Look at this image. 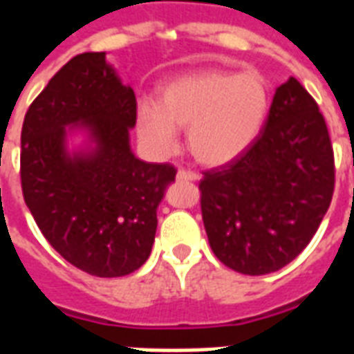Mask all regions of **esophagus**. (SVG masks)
Instances as JSON below:
<instances>
[{
    "label": "esophagus",
    "mask_w": 354,
    "mask_h": 354,
    "mask_svg": "<svg viewBox=\"0 0 354 354\" xmlns=\"http://www.w3.org/2000/svg\"><path fill=\"white\" fill-rule=\"evenodd\" d=\"M198 174L193 171H185V169H180V171L176 172V180L178 182H196L198 180Z\"/></svg>",
    "instance_id": "obj_1"
}]
</instances>
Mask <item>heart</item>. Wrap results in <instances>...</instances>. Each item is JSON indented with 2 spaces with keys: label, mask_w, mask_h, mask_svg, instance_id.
Instances as JSON below:
<instances>
[{
  "label": "heart",
  "mask_w": 354,
  "mask_h": 354,
  "mask_svg": "<svg viewBox=\"0 0 354 354\" xmlns=\"http://www.w3.org/2000/svg\"><path fill=\"white\" fill-rule=\"evenodd\" d=\"M268 88L253 73L198 69L165 82L158 104L141 102L136 124L141 141L156 154L176 149V130H187L194 160L227 165L246 152L268 115Z\"/></svg>",
  "instance_id": "b5f03b06"
}]
</instances>
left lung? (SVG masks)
Listing matches in <instances>:
<instances>
[{
	"label": "left lung",
	"mask_w": 354,
	"mask_h": 354,
	"mask_svg": "<svg viewBox=\"0 0 354 354\" xmlns=\"http://www.w3.org/2000/svg\"><path fill=\"white\" fill-rule=\"evenodd\" d=\"M202 218L227 268L277 272L318 232L335 191L324 115L294 77L277 86L263 132L235 161L204 172Z\"/></svg>",
	"instance_id": "left-lung-1"
}]
</instances>
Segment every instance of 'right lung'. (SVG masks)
Masks as SVG:
<instances>
[{
	"label": "right lung",
	"instance_id": "add662e5",
	"mask_svg": "<svg viewBox=\"0 0 354 354\" xmlns=\"http://www.w3.org/2000/svg\"><path fill=\"white\" fill-rule=\"evenodd\" d=\"M136 95L106 53L77 55L29 106L21 128V189L47 242L97 277H121L149 259L169 163L130 147ZM82 135L79 147L68 139Z\"/></svg>",
	"mask_w": 354,
	"mask_h": 354
}]
</instances>
